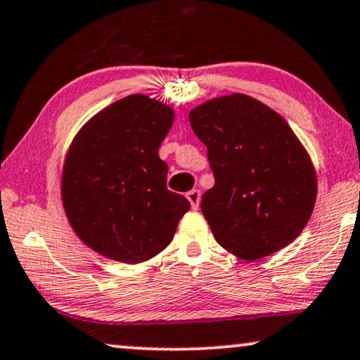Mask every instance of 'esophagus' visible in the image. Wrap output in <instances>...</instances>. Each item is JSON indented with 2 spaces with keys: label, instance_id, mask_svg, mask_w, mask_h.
Wrapping results in <instances>:
<instances>
[{
  "label": "esophagus",
  "instance_id": "1",
  "mask_svg": "<svg viewBox=\"0 0 360 360\" xmlns=\"http://www.w3.org/2000/svg\"><path fill=\"white\" fill-rule=\"evenodd\" d=\"M187 200L191 202V207L194 210H197L199 209V205H200V191H197V189H192V191H189L187 192Z\"/></svg>",
  "mask_w": 360,
  "mask_h": 360
}]
</instances>
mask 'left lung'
<instances>
[{"label":"left lung","instance_id":"1","mask_svg":"<svg viewBox=\"0 0 360 360\" xmlns=\"http://www.w3.org/2000/svg\"><path fill=\"white\" fill-rule=\"evenodd\" d=\"M207 146L215 184L200 209L217 243L255 261L300 235L316 202V173L282 117L251 96L233 93L189 112Z\"/></svg>","mask_w":360,"mask_h":360}]
</instances>
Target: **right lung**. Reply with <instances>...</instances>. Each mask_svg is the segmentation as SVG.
Here are the masks:
<instances>
[{
	"label": "right lung",
	"instance_id": "add662e5",
	"mask_svg": "<svg viewBox=\"0 0 360 360\" xmlns=\"http://www.w3.org/2000/svg\"><path fill=\"white\" fill-rule=\"evenodd\" d=\"M171 105L145 94L115 101L86 122L70 145L62 202L78 238L124 264L148 261L173 241L191 209L168 191L158 148L173 125Z\"/></svg>",
	"mask_w": 360,
	"mask_h": 360
}]
</instances>
